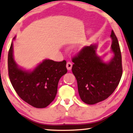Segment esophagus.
I'll use <instances>...</instances> for the list:
<instances>
[{"mask_svg": "<svg viewBox=\"0 0 133 133\" xmlns=\"http://www.w3.org/2000/svg\"><path fill=\"white\" fill-rule=\"evenodd\" d=\"M72 64L71 62H68L66 63V68L68 70H70L72 68Z\"/></svg>", "mask_w": 133, "mask_h": 133, "instance_id": "34e87169", "label": "esophagus"}]
</instances>
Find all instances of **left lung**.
Instances as JSON below:
<instances>
[{
    "label": "left lung",
    "mask_w": 133,
    "mask_h": 133,
    "mask_svg": "<svg viewBox=\"0 0 133 133\" xmlns=\"http://www.w3.org/2000/svg\"><path fill=\"white\" fill-rule=\"evenodd\" d=\"M111 50L113 57L105 63L96 54L97 44L85 46L72 58V73L83 102L93 105L107 99L119 85L122 75V56L117 38L112 30Z\"/></svg>",
    "instance_id": "left-lung-1"
}]
</instances>
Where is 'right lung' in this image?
<instances>
[{
    "mask_svg": "<svg viewBox=\"0 0 133 133\" xmlns=\"http://www.w3.org/2000/svg\"><path fill=\"white\" fill-rule=\"evenodd\" d=\"M66 64L65 61L45 59L32 71H26L14 61L12 42L9 50L8 67L11 83L18 96L35 108H45L54 101L59 80L67 72Z\"/></svg>",
    "mask_w": 133,
    "mask_h": 133,
    "instance_id": "add662e5",
    "label": "right lung"
}]
</instances>
